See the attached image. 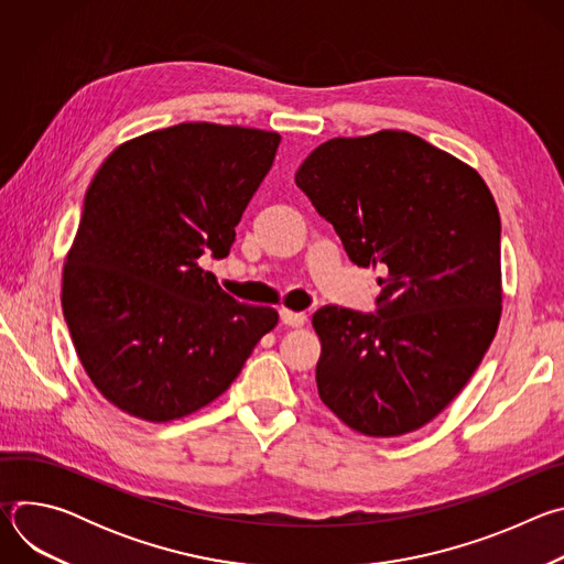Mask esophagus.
Returning <instances> with one entry per match:
<instances>
[{"instance_id": "obj_1", "label": "esophagus", "mask_w": 564, "mask_h": 564, "mask_svg": "<svg viewBox=\"0 0 564 564\" xmlns=\"http://www.w3.org/2000/svg\"><path fill=\"white\" fill-rule=\"evenodd\" d=\"M307 321L305 312H292V310H281V324L288 328H301Z\"/></svg>"}]
</instances>
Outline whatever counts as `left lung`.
Returning <instances> with one entry per match:
<instances>
[{
  "label": "left lung",
  "mask_w": 564,
  "mask_h": 564,
  "mask_svg": "<svg viewBox=\"0 0 564 564\" xmlns=\"http://www.w3.org/2000/svg\"><path fill=\"white\" fill-rule=\"evenodd\" d=\"M294 183L333 223L350 261L383 272L377 314L326 305L312 316L321 401L368 437L426 426L498 333L494 194L459 158L392 129L318 144Z\"/></svg>",
  "instance_id": "8db88e82"
}]
</instances>
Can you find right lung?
<instances>
[{
    "label": "right lung",
    "instance_id": "add662e5",
    "mask_svg": "<svg viewBox=\"0 0 564 564\" xmlns=\"http://www.w3.org/2000/svg\"><path fill=\"white\" fill-rule=\"evenodd\" d=\"M276 131L183 122L116 147L96 172L62 270L79 364L118 411L151 424L220 397L279 312L238 303L198 265L229 254L270 172Z\"/></svg>",
    "mask_w": 564,
    "mask_h": 564
}]
</instances>
